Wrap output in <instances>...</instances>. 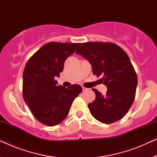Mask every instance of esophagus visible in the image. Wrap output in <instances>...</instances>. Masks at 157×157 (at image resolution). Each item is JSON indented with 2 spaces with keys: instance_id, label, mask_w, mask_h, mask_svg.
<instances>
[{
  "instance_id": "34e87169",
  "label": "esophagus",
  "mask_w": 157,
  "mask_h": 157,
  "mask_svg": "<svg viewBox=\"0 0 157 157\" xmlns=\"http://www.w3.org/2000/svg\"><path fill=\"white\" fill-rule=\"evenodd\" d=\"M82 89H83V91H87V90H89V89H88V88L84 87V86L82 87Z\"/></svg>"
}]
</instances>
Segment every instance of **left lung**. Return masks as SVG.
Wrapping results in <instances>:
<instances>
[{"label":"left lung","mask_w":157,"mask_h":157,"mask_svg":"<svg viewBox=\"0 0 157 157\" xmlns=\"http://www.w3.org/2000/svg\"><path fill=\"white\" fill-rule=\"evenodd\" d=\"M76 53L84 57L92 66L93 74L103 76L107 87L105 95L96 89V98L88 104L91 115L98 121L111 124L128 112L134 102L137 76L126 53L111 42L83 43Z\"/></svg>","instance_id":"8db88e82"}]
</instances>
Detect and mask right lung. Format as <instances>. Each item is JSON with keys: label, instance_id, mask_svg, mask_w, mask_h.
Instances as JSON below:
<instances>
[{"label": "right lung", "instance_id": "obj_1", "mask_svg": "<svg viewBox=\"0 0 157 157\" xmlns=\"http://www.w3.org/2000/svg\"><path fill=\"white\" fill-rule=\"evenodd\" d=\"M79 43L50 42L36 51L25 64L23 74V97L36 119L53 126L63 121L75 98L82 91L80 85L66 89L56 86L55 77L63 71L66 59Z\"/></svg>", "mask_w": 157, "mask_h": 157}]
</instances>
